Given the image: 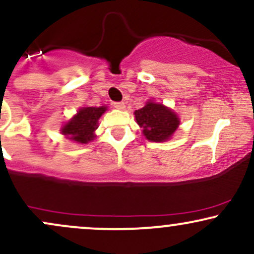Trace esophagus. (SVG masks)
Returning a JSON list of instances; mask_svg holds the SVG:
<instances>
[{
	"label": "esophagus",
	"mask_w": 254,
	"mask_h": 254,
	"mask_svg": "<svg viewBox=\"0 0 254 254\" xmlns=\"http://www.w3.org/2000/svg\"><path fill=\"white\" fill-rule=\"evenodd\" d=\"M113 107H116V109L118 110H124L125 109V104L124 103H113Z\"/></svg>",
	"instance_id": "esophagus-1"
}]
</instances>
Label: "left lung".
I'll return each instance as SVG.
<instances>
[{"label": "left lung", "mask_w": 254, "mask_h": 254, "mask_svg": "<svg viewBox=\"0 0 254 254\" xmlns=\"http://www.w3.org/2000/svg\"><path fill=\"white\" fill-rule=\"evenodd\" d=\"M135 118L145 138L151 142L168 141L180 123L176 112L153 100L136 110Z\"/></svg>", "instance_id": "obj_1"}]
</instances>
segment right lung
Segmentation results:
<instances>
[{
	"mask_svg": "<svg viewBox=\"0 0 254 254\" xmlns=\"http://www.w3.org/2000/svg\"><path fill=\"white\" fill-rule=\"evenodd\" d=\"M107 110L106 106L100 107H81L76 115L61 129V132L66 138L86 144L93 141L95 137L94 131L98 129V121Z\"/></svg>",
	"mask_w": 254,
	"mask_h": 254,
	"instance_id": "add662e5",
	"label": "right lung"
}]
</instances>
